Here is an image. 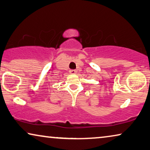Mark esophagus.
Returning a JSON list of instances; mask_svg holds the SVG:
<instances>
[{
    "mask_svg": "<svg viewBox=\"0 0 150 150\" xmlns=\"http://www.w3.org/2000/svg\"><path fill=\"white\" fill-rule=\"evenodd\" d=\"M70 72L71 74H75L77 73V71L76 70H71L70 71Z\"/></svg>",
    "mask_w": 150,
    "mask_h": 150,
    "instance_id": "obj_1",
    "label": "esophagus"
}]
</instances>
